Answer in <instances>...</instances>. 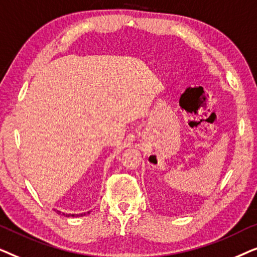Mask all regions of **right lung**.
<instances>
[{"mask_svg":"<svg viewBox=\"0 0 257 257\" xmlns=\"http://www.w3.org/2000/svg\"><path fill=\"white\" fill-rule=\"evenodd\" d=\"M56 212H57V214H61V215H64V216H72V217H77V216H83V215H85V214H89L90 212H87V213H82V214H65V213H62L61 210H57L56 209Z\"/></svg>","mask_w":257,"mask_h":257,"instance_id":"right-lung-1","label":"right lung"}]
</instances>
